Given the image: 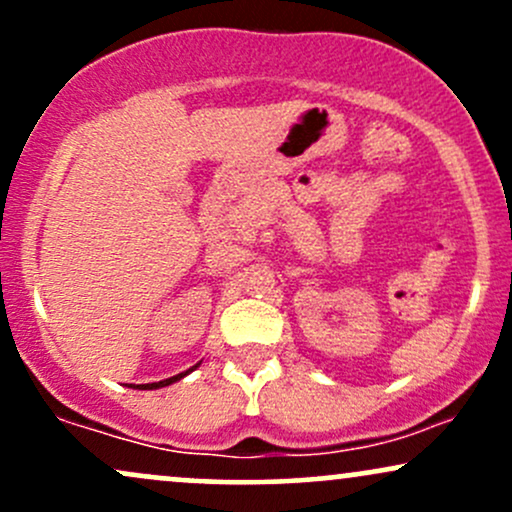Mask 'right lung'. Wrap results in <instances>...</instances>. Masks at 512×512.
<instances>
[{"label":"right lung","mask_w":512,"mask_h":512,"mask_svg":"<svg viewBox=\"0 0 512 512\" xmlns=\"http://www.w3.org/2000/svg\"><path fill=\"white\" fill-rule=\"evenodd\" d=\"M199 366V363H197ZM197 366H192L190 370H185V373H178V375H173V378H166V380H158V383H146V385H137L134 387V390H158V387H168V385H173V383H178V380H182L185 378V375H190L192 370H195Z\"/></svg>","instance_id":"right-lung-1"}]
</instances>
